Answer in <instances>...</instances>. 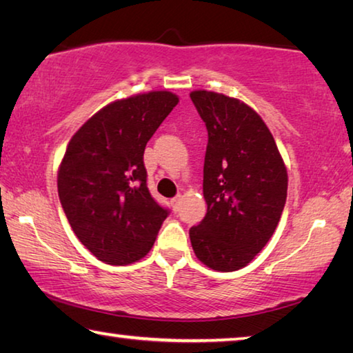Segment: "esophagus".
<instances>
[{
  "instance_id": "1",
  "label": "esophagus",
  "mask_w": 353,
  "mask_h": 353,
  "mask_svg": "<svg viewBox=\"0 0 353 353\" xmlns=\"http://www.w3.org/2000/svg\"><path fill=\"white\" fill-rule=\"evenodd\" d=\"M181 198H182V196L179 194V196H176V198H172V199L170 201V204H171L172 210H174V212L179 210V204H181Z\"/></svg>"
}]
</instances>
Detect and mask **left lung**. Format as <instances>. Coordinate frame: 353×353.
Instances as JSON below:
<instances>
[{
    "instance_id": "left-lung-1",
    "label": "left lung",
    "mask_w": 353,
    "mask_h": 353,
    "mask_svg": "<svg viewBox=\"0 0 353 353\" xmlns=\"http://www.w3.org/2000/svg\"><path fill=\"white\" fill-rule=\"evenodd\" d=\"M208 143L205 218L190 229L198 259L214 271L241 270L266 246L282 216L288 174L274 137L252 107L223 93H190Z\"/></svg>"
}]
</instances>
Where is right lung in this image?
<instances>
[{
    "instance_id": "right-lung-1",
    "label": "right lung",
    "mask_w": 353,
    "mask_h": 353,
    "mask_svg": "<svg viewBox=\"0 0 353 353\" xmlns=\"http://www.w3.org/2000/svg\"><path fill=\"white\" fill-rule=\"evenodd\" d=\"M177 103L165 90L113 101L71 137L59 166V199L76 236L101 261L143 259L168 216L149 193L143 154Z\"/></svg>"
}]
</instances>
